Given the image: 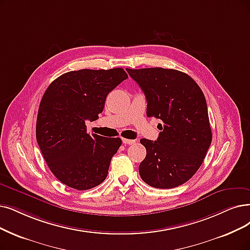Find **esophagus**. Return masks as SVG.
I'll return each instance as SVG.
<instances>
[{
  "mask_svg": "<svg viewBox=\"0 0 250 250\" xmlns=\"http://www.w3.org/2000/svg\"><path fill=\"white\" fill-rule=\"evenodd\" d=\"M122 142L124 145H134L135 144V141H132V139H127V138H123Z\"/></svg>",
  "mask_w": 250,
  "mask_h": 250,
  "instance_id": "1",
  "label": "esophagus"
}]
</instances>
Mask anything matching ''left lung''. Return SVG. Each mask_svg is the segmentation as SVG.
Instances as JSON below:
<instances>
[{"instance_id": "8db88e82", "label": "left lung", "mask_w": 250, "mask_h": 250, "mask_svg": "<svg viewBox=\"0 0 250 250\" xmlns=\"http://www.w3.org/2000/svg\"><path fill=\"white\" fill-rule=\"evenodd\" d=\"M126 69L146 95V116L163 122L157 141L141 139L146 156L139 175L158 188L181 186L197 172L211 144L205 96L191 77L176 69Z\"/></svg>"}]
</instances>
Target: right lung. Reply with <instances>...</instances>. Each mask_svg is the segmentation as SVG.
Wrapping results in <instances>:
<instances>
[{
    "instance_id": "right-lung-1",
    "label": "right lung",
    "mask_w": 250,
    "mask_h": 250,
    "mask_svg": "<svg viewBox=\"0 0 250 250\" xmlns=\"http://www.w3.org/2000/svg\"><path fill=\"white\" fill-rule=\"evenodd\" d=\"M127 78L121 67L86 68L62 75L46 89L36 137L50 170L65 186L84 191L106 178L122 141L90 135L85 122L98 119L107 94Z\"/></svg>"
}]
</instances>
